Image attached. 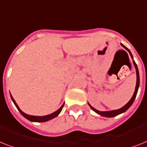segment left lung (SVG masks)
I'll return each instance as SVG.
<instances>
[{
    "label": "left lung",
    "mask_w": 147,
    "mask_h": 147,
    "mask_svg": "<svg viewBox=\"0 0 147 147\" xmlns=\"http://www.w3.org/2000/svg\"><path fill=\"white\" fill-rule=\"evenodd\" d=\"M121 46H122V47H123L124 49H126L128 51V52H129L130 56H131V58L133 59V55H132V54H131V53H130V51L129 50V49H128L127 48L125 47V46H123V44H121ZM134 66H135V68H136V71H137V85H136V88H135L134 94L133 97L130 100V101H129V102H128L127 104L125 105V106H123V107H121V108H120V109L115 110V111H98V110H96L95 108H94V107H92V105H90L89 103H88V105L90 106V107H91V108H92V109L93 110L94 112H96L97 114H100V115H101V116H103V117H112L117 116V115H118V114H121V113H123V112H125L126 111H127V110L128 108H129V107L131 106V105H132V104L134 103V101L135 98H136V96H137V91H138V88H139V85H140L139 71H138L137 65L134 61Z\"/></svg>",
    "instance_id": "1"
}]
</instances>
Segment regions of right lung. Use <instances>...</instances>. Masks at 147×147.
Masks as SVG:
<instances>
[{"mask_svg": "<svg viewBox=\"0 0 147 147\" xmlns=\"http://www.w3.org/2000/svg\"><path fill=\"white\" fill-rule=\"evenodd\" d=\"M10 97H11V98H12V100H13V103H14L15 106L17 107V108L18 109V111L20 112V114H21L22 115H23V116L25 117V118L27 119V120H29V121H34V122H46V121H49V120H51V119L54 118V117H57L58 115L59 114V113L61 112V111L62 110V108H63V106H64V104H63L62 107H60L59 109L57 110L56 111H55L54 113H53V114H49V115H47V116H42V117L32 116V115H28V114H25V113H24V112L22 111L19 108V107H18V105H17V103L15 102L14 99H13V97L11 96V94H10Z\"/></svg>", "mask_w": 147, "mask_h": 147, "instance_id": "obj_1", "label": "right lung"}]
</instances>
